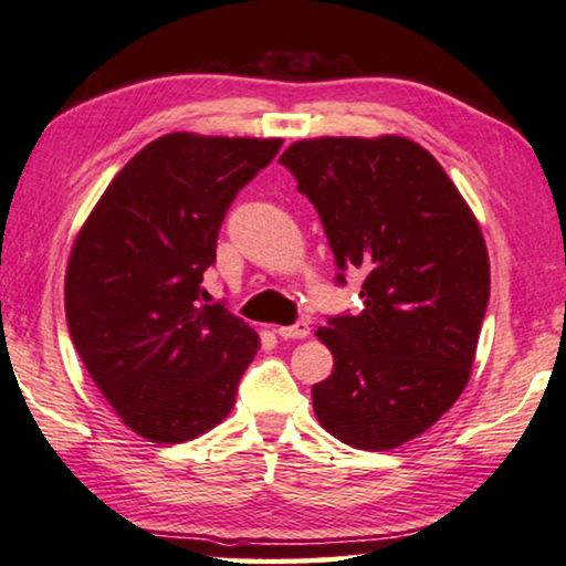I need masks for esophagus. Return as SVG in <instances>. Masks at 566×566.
<instances>
[{"label": "esophagus", "mask_w": 566, "mask_h": 566, "mask_svg": "<svg viewBox=\"0 0 566 566\" xmlns=\"http://www.w3.org/2000/svg\"><path fill=\"white\" fill-rule=\"evenodd\" d=\"M274 332H276V335H280V337H284V339H302V337L310 335V322L297 319V322H294V325H290V327H276Z\"/></svg>", "instance_id": "esophagus-1"}]
</instances>
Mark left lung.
Listing matches in <instances>:
<instances>
[{"label": "left lung", "mask_w": 566, "mask_h": 566, "mask_svg": "<svg viewBox=\"0 0 566 566\" xmlns=\"http://www.w3.org/2000/svg\"><path fill=\"white\" fill-rule=\"evenodd\" d=\"M280 164L319 213L337 264L360 272V315L317 337L335 367L312 388L339 441L390 451L423 433L471 378L491 272L479 221L441 164L402 136L292 143Z\"/></svg>", "instance_id": "1"}]
</instances>
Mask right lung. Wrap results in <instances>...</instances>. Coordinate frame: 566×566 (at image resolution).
Wrapping results in <instances>:
<instances>
[{
  "label": "right lung",
  "instance_id": "1",
  "mask_svg": "<svg viewBox=\"0 0 566 566\" xmlns=\"http://www.w3.org/2000/svg\"><path fill=\"white\" fill-rule=\"evenodd\" d=\"M280 138L168 133L133 156L75 239L65 315L80 360L123 423L181 443L221 423L259 337L203 272L231 201L280 154Z\"/></svg>",
  "mask_w": 566,
  "mask_h": 566
}]
</instances>
